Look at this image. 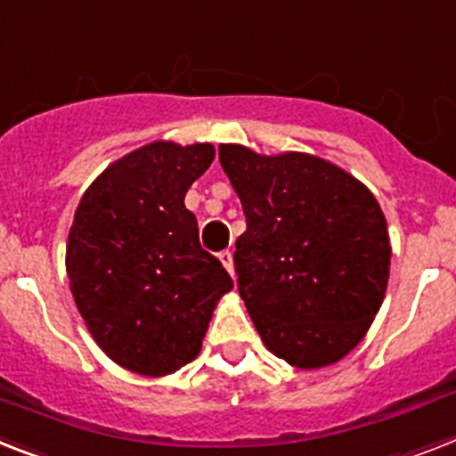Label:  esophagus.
I'll use <instances>...</instances> for the list:
<instances>
[{"label":"esophagus","instance_id":"1","mask_svg":"<svg viewBox=\"0 0 456 456\" xmlns=\"http://www.w3.org/2000/svg\"><path fill=\"white\" fill-rule=\"evenodd\" d=\"M220 262H222V266H224V269H227V272L232 273V276H234V255L229 253V250H222V253H220Z\"/></svg>","mask_w":456,"mask_h":456}]
</instances>
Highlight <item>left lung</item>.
Here are the masks:
<instances>
[{"label":"left lung","instance_id":"left-lung-1","mask_svg":"<svg viewBox=\"0 0 456 456\" xmlns=\"http://www.w3.org/2000/svg\"><path fill=\"white\" fill-rule=\"evenodd\" d=\"M220 164L246 216L234 265L262 342L299 370L332 365L365 337L387 292L379 203L346 170L302 151L220 144Z\"/></svg>","mask_w":456,"mask_h":456}]
</instances>
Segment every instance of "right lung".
Returning <instances> with one entry per match:
<instances>
[{
    "label": "right lung",
    "mask_w": 456,
    "mask_h": 456,
    "mask_svg": "<svg viewBox=\"0 0 456 456\" xmlns=\"http://www.w3.org/2000/svg\"><path fill=\"white\" fill-rule=\"evenodd\" d=\"M213 159L210 142L144 144L107 166L74 213L65 266L77 309L100 349L138 375L194 361L213 309L234 288L184 208Z\"/></svg>",
    "instance_id": "add662e5"
}]
</instances>
